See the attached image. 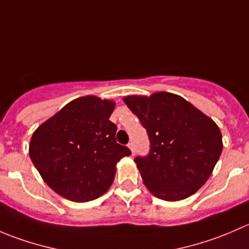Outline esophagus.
Wrapping results in <instances>:
<instances>
[{"mask_svg": "<svg viewBox=\"0 0 249 249\" xmlns=\"http://www.w3.org/2000/svg\"><path fill=\"white\" fill-rule=\"evenodd\" d=\"M127 147L130 148V150H131L132 154H135V144H134V142H129V144H127Z\"/></svg>", "mask_w": 249, "mask_h": 249, "instance_id": "obj_1", "label": "esophagus"}]
</instances>
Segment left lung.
Returning a JSON list of instances; mask_svg holds the SVG:
<instances>
[{"label":"left lung","mask_w":249,"mask_h":249,"mask_svg":"<svg viewBox=\"0 0 249 249\" xmlns=\"http://www.w3.org/2000/svg\"><path fill=\"white\" fill-rule=\"evenodd\" d=\"M147 130L150 149L135 162L154 196L179 201L196 193L208 179L223 150L214 122L182 96L155 92L124 97Z\"/></svg>","instance_id":"1"}]
</instances>
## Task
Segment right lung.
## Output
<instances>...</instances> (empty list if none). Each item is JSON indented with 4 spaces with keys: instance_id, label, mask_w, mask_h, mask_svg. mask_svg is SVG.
Instances as JSON below:
<instances>
[{
    "instance_id": "add662e5",
    "label": "right lung",
    "mask_w": 249,
    "mask_h": 249,
    "mask_svg": "<svg viewBox=\"0 0 249 249\" xmlns=\"http://www.w3.org/2000/svg\"><path fill=\"white\" fill-rule=\"evenodd\" d=\"M115 104L96 96L73 100L34 132L30 158L44 182L62 197L87 202L112 185L115 166L131 154L117 143L109 120Z\"/></svg>"
}]
</instances>
